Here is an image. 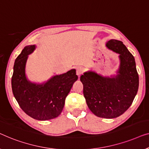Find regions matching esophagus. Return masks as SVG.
Listing matches in <instances>:
<instances>
[{"instance_id": "1", "label": "esophagus", "mask_w": 149, "mask_h": 149, "mask_svg": "<svg viewBox=\"0 0 149 149\" xmlns=\"http://www.w3.org/2000/svg\"><path fill=\"white\" fill-rule=\"evenodd\" d=\"M84 71V70L83 68H81V67H78L76 70V74L78 75V77H79L83 74Z\"/></svg>"}]
</instances>
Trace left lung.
Here are the masks:
<instances>
[{"mask_svg": "<svg viewBox=\"0 0 149 149\" xmlns=\"http://www.w3.org/2000/svg\"><path fill=\"white\" fill-rule=\"evenodd\" d=\"M106 47L119 54L116 75L103 76L93 71L81 75L83 93L90 110L97 117L113 119L122 115L136 95L139 77L134 56L121 41L111 39Z\"/></svg>", "mask_w": 149, "mask_h": 149, "instance_id": "left-lung-1", "label": "left lung"}]
</instances>
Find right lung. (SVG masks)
<instances>
[{
    "mask_svg": "<svg viewBox=\"0 0 149 149\" xmlns=\"http://www.w3.org/2000/svg\"><path fill=\"white\" fill-rule=\"evenodd\" d=\"M35 45L24 47L15 59L11 79L13 95L22 109L32 118L46 121L57 117L62 112L66 96L77 81L75 69L52 76L42 83L32 82L26 74L29 54L36 50Z\"/></svg>",
    "mask_w": 149,
    "mask_h": 149,
    "instance_id": "1",
    "label": "right lung"
}]
</instances>
